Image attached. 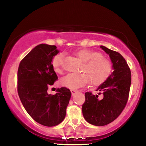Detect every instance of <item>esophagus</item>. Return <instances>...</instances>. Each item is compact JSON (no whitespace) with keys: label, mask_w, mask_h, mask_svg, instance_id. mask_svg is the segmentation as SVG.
<instances>
[{"label":"esophagus","mask_w":146,"mask_h":146,"mask_svg":"<svg viewBox=\"0 0 146 146\" xmlns=\"http://www.w3.org/2000/svg\"><path fill=\"white\" fill-rule=\"evenodd\" d=\"M71 93H72V96H74L78 92L77 90H71Z\"/></svg>","instance_id":"1"}]
</instances>
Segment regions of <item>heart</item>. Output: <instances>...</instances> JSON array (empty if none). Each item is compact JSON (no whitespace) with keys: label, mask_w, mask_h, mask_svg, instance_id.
Instances as JSON below:
<instances>
[{"label":"heart","mask_w":146,"mask_h":146,"mask_svg":"<svg viewBox=\"0 0 146 146\" xmlns=\"http://www.w3.org/2000/svg\"><path fill=\"white\" fill-rule=\"evenodd\" d=\"M75 55L83 62L79 74H68L61 79V84L70 89H77L91 82L93 86H98L104 82L112 72L111 61L102 54L89 49H80ZM64 56L58 54L52 60V66L58 73L62 71Z\"/></svg>","instance_id":"b5f03b06"}]
</instances>
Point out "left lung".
Masks as SVG:
<instances>
[{"label":"left lung","mask_w":146,"mask_h":146,"mask_svg":"<svg viewBox=\"0 0 146 146\" xmlns=\"http://www.w3.org/2000/svg\"><path fill=\"white\" fill-rule=\"evenodd\" d=\"M100 48L109 54L114 71L96 90L99 94H102V98L88 92L82 105L86 120L98 126L112 122L121 114L128 100L131 86L130 68L124 58L117 52L103 46Z\"/></svg>","instance_id":"1"}]
</instances>
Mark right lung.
<instances>
[{"label": "right lung", "mask_w": 146, "mask_h": 146, "mask_svg": "<svg viewBox=\"0 0 146 146\" xmlns=\"http://www.w3.org/2000/svg\"><path fill=\"white\" fill-rule=\"evenodd\" d=\"M58 53L56 46L41 44L22 60L18 69L17 91L24 108L34 120L48 127L64 120L71 98L66 87L58 89L54 95L47 92L58 80L52 66Z\"/></svg>", "instance_id": "obj_1"}]
</instances>
